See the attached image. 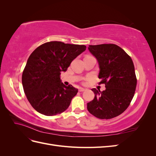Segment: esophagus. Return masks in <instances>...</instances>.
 Returning a JSON list of instances; mask_svg holds the SVG:
<instances>
[{
  "instance_id": "1",
  "label": "esophagus",
  "mask_w": 156,
  "mask_h": 156,
  "mask_svg": "<svg viewBox=\"0 0 156 156\" xmlns=\"http://www.w3.org/2000/svg\"><path fill=\"white\" fill-rule=\"evenodd\" d=\"M85 90H86V89H84L83 88H79V92H84V91H85Z\"/></svg>"
}]
</instances>
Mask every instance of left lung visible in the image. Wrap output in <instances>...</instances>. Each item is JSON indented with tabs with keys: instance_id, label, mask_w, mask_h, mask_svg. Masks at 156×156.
I'll use <instances>...</instances> for the list:
<instances>
[{
	"instance_id": "1",
	"label": "left lung",
	"mask_w": 156,
	"mask_h": 156,
	"mask_svg": "<svg viewBox=\"0 0 156 156\" xmlns=\"http://www.w3.org/2000/svg\"><path fill=\"white\" fill-rule=\"evenodd\" d=\"M88 49L100 66L99 84H105L106 89H92L95 97L87 103V109L98 119H111L124 112L134 96L136 77L133 60L115 44L89 45Z\"/></svg>"
}]
</instances>
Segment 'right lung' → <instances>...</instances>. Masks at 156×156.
Instances as JSON below:
<instances>
[{
	"instance_id": "add662e5",
	"label": "right lung",
	"mask_w": 156,
	"mask_h": 156,
	"mask_svg": "<svg viewBox=\"0 0 156 156\" xmlns=\"http://www.w3.org/2000/svg\"><path fill=\"white\" fill-rule=\"evenodd\" d=\"M86 48L84 45L55 41L32 52L23 72L22 84L28 101L36 111L55 116L67 109L78 89L71 84L65 86L60 74Z\"/></svg>"
}]
</instances>
